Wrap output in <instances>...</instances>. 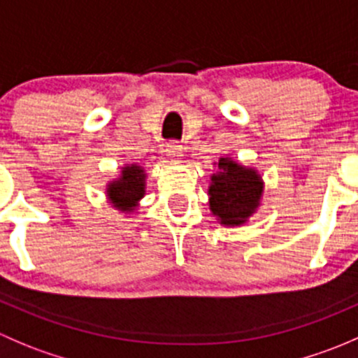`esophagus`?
<instances>
[{
	"label": "esophagus",
	"instance_id": "obj_1",
	"mask_svg": "<svg viewBox=\"0 0 358 358\" xmlns=\"http://www.w3.org/2000/svg\"><path fill=\"white\" fill-rule=\"evenodd\" d=\"M164 152H166V157H168V161L173 162V164H178V162H182L183 150H182V145H178V143H168L164 149Z\"/></svg>",
	"mask_w": 358,
	"mask_h": 358
}]
</instances>
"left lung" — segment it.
Masks as SVG:
<instances>
[{"instance_id":"1","label":"left lung","mask_w":358,"mask_h":358,"mask_svg":"<svg viewBox=\"0 0 358 358\" xmlns=\"http://www.w3.org/2000/svg\"><path fill=\"white\" fill-rule=\"evenodd\" d=\"M209 176V211L220 225L243 227L262 206L265 182L256 168L222 156Z\"/></svg>"}]
</instances>
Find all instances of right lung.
I'll use <instances>...</instances> for the list:
<instances>
[{
	"label": "right lung",
	"mask_w": 358,
	"mask_h": 358,
	"mask_svg": "<svg viewBox=\"0 0 358 358\" xmlns=\"http://www.w3.org/2000/svg\"><path fill=\"white\" fill-rule=\"evenodd\" d=\"M147 173L145 168L136 162L121 166V171L115 178L107 182L106 197L107 202L124 216L135 215L138 211L140 201L147 192Z\"/></svg>",
	"instance_id": "add662e5"
}]
</instances>
